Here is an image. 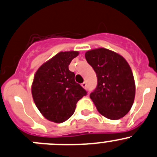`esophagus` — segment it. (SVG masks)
<instances>
[{
	"mask_svg": "<svg viewBox=\"0 0 157 157\" xmlns=\"http://www.w3.org/2000/svg\"><path fill=\"white\" fill-rule=\"evenodd\" d=\"M81 86H83L84 89H86V82H83V83H81Z\"/></svg>",
	"mask_w": 157,
	"mask_h": 157,
	"instance_id": "obj_1",
	"label": "esophagus"
}]
</instances>
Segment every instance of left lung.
Here are the masks:
<instances>
[{"instance_id": "8db88e82", "label": "left lung", "mask_w": 157, "mask_h": 157, "mask_svg": "<svg viewBox=\"0 0 157 157\" xmlns=\"http://www.w3.org/2000/svg\"><path fill=\"white\" fill-rule=\"evenodd\" d=\"M85 57L97 77V86L90 97L98 112L109 120L124 117L133 106L136 91L129 63L106 48L86 51Z\"/></svg>"}]
</instances>
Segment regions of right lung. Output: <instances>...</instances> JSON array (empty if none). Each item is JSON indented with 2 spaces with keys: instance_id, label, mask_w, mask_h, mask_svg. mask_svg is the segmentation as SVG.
<instances>
[{
  "instance_id": "add662e5",
  "label": "right lung",
  "mask_w": 157,
  "mask_h": 157,
  "mask_svg": "<svg viewBox=\"0 0 157 157\" xmlns=\"http://www.w3.org/2000/svg\"><path fill=\"white\" fill-rule=\"evenodd\" d=\"M78 51L56 54L36 71L32 83L33 101L42 115L50 121L63 123L74 114L77 103L86 91L76 83L75 74L68 68Z\"/></svg>"
}]
</instances>
